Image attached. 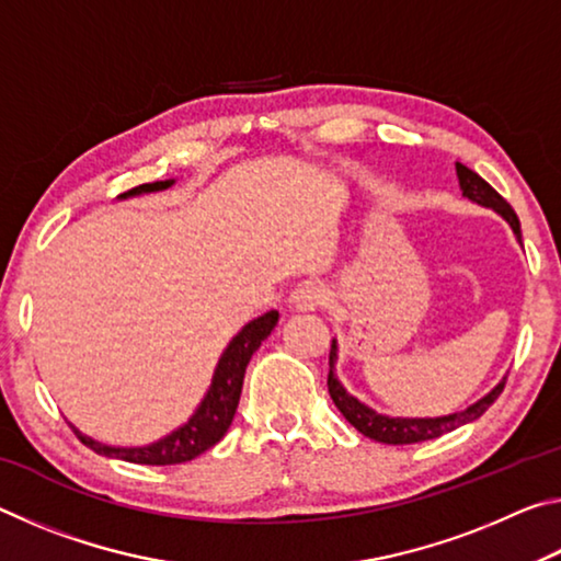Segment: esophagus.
I'll return each instance as SVG.
<instances>
[{
    "mask_svg": "<svg viewBox=\"0 0 561 561\" xmlns=\"http://www.w3.org/2000/svg\"><path fill=\"white\" fill-rule=\"evenodd\" d=\"M329 299V289L324 282L319 279H304L291 291V307L299 311H314L319 307H324Z\"/></svg>",
    "mask_w": 561,
    "mask_h": 561,
    "instance_id": "esophagus-1",
    "label": "esophagus"
}]
</instances>
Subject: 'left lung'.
Wrapping results in <instances>:
<instances>
[{
    "instance_id": "left-lung-1",
    "label": "left lung",
    "mask_w": 561,
    "mask_h": 561,
    "mask_svg": "<svg viewBox=\"0 0 561 561\" xmlns=\"http://www.w3.org/2000/svg\"><path fill=\"white\" fill-rule=\"evenodd\" d=\"M455 173H458V183L462 190V197H468L470 203H478L482 207H490L495 210L502 220H505L512 232H515L517 242L522 244V230H519V220L515 210H512L510 203L502 197L497 190H492L478 173H472L470 168H465L462 163H455ZM336 358H339V346L336 339L331 341V354H329V393L331 401L341 411V415L354 425L358 433H364L366 438H371L376 443H386V445H411V443H421V440H433L440 438V435L450 433L455 428H460L465 423L478 421V417L488 411V408L497 401V396L505 388V378L492 388L490 393H485L480 401L470 403L462 411H455L448 415H435V417H403V415H386L378 413L374 408H368L366 403H360L356 396H351L344 383L336 378Z\"/></svg>"
}]
</instances>
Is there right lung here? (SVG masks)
<instances>
[{
    "label": "right lung",
    "instance_id": "1",
    "mask_svg": "<svg viewBox=\"0 0 561 561\" xmlns=\"http://www.w3.org/2000/svg\"><path fill=\"white\" fill-rule=\"evenodd\" d=\"M175 180H156V183H146L128 190V193L118 195V201H128V197L160 193L168 190ZM279 311H267L257 319H252L250 324H244L232 336L230 344L222 351L220 360H217L210 388H207L201 405L195 408V413L187 421L175 428L173 433L163 435V438L148 445H136V448H123V445H106L93 440L91 435H83L76 425H71L73 433L79 435V440L91 448L93 453L106 455V458H118L126 462L138 465H178L197 458V455L213 448L215 443L222 440V435L230 428L237 403H240L242 381L247 364L254 351L262 346V341L272 334V329L277 327Z\"/></svg>",
    "mask_w": 561,
    "mask_h": 561
}]
</instances>
